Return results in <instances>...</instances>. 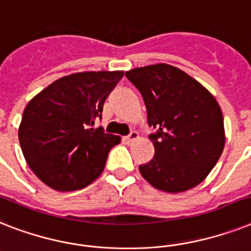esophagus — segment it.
<instances>
[{"label":"esophagus","instance_id":"1","mask_svg":"<svg viewBox=\"0 0 251 251\" xmlns=\"http://www.w3.org/2000/svg\"><path fill=\"white\" fill-rule=\"evenodd\" d=\"M137 138H138V133H137V132L132 131L131 133H129V135L124 137V140L127 141V144H132V142H135L136 140H137Z\"/></svg>","mask_w":251,"mask_h":251}]
</instances>
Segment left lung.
<instances>
[{"instance_id":"8db88e82","label":"left lung","mask_w":251,"mask_h":251,"mask_svg":"<svg viewBox=\"0 0 251 251\" xmlns=\"http://www.w3.org/2000/svg\"><path fill=\"white\" fill-rule=\"evenodd\" d=\"M145 102L155 154L140 166L154 188L179 193L205 180L223 153L220 106L197 80L174 66L153 65L126 72Z\"/></svg>"}]
</instances>
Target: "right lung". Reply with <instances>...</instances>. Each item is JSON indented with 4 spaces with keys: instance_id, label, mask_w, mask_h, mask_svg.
<instances>
[{
    "instance_id": "right-lung-1",
    "label": "right lung",
    "mask_w": 251,
    "mask_h": 251,
    "mask_svg": "<svg viewBox=\"0 0 251 251\" xmlns=\"http://www.w3.org/2000/svg\"><path fill=\"white\" fill-rule=\"evenodd\" d=\"M122 77L123 71L72 74L28 102L18 136L28 166L46 185L70 192L101 175L120 137L93 126Z\"/></svg>"
}]
</instances>
